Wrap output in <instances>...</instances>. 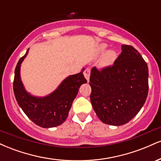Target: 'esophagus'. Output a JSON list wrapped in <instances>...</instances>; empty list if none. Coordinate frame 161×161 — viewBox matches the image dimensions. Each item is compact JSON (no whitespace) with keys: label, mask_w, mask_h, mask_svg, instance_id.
<instances>
[{"label":"esophagus","mask_w":161,"mask_h":161,"mask_svg":"<svg viewBox=\"0 0 161 161\" xmlns=\"http://www.w3.org/2000/svg\"><path fill=\"white\" fill-rule=\"evenodd\" d=\"M84 76L86 77L88 82H89V78H90V69L89 68H86L84 71Z\"/></svg>","instance_id":"obj_1"}]
</instances>
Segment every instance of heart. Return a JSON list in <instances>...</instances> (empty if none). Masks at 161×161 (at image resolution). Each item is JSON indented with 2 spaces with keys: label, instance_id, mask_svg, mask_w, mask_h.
I'll return each mask as SVG.
<instances>
[{
  "label": "heart",
  "instance_id": "obj_1",
  "mask_svg": "<svg viewBox=\"0 0 161 161\" xmlns=\"http://www.w3.org/2000/svg\"><path fill=\"white\" fill-rule=\"evenodd\" d=\"M107 51V45L104 44H102L98 47L97 51L99 53H104ZM116 59V53L113 50L107 51L105 53L102 58V61H101V66L102 67H108V66H112L114 63L115 62Z\"/></svg>",
  "mask_w": 161,
  "mask_h": 161
}]
</instances>
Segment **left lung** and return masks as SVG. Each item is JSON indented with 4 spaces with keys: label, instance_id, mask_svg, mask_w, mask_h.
I'll list each match as a JSON object with an SVG mask.
<instances>
[{
    "label": "left lung",
    "instance_id": "left-lung-1",
    "mask_svg": "<svg viewBox=\"0 0 161 161\" xmlns=\"http://www.w3.org/2000/svg\"><path fill=\"white\" fill-rule=\"evenodd\" d=\"M90 100L101 122L122 125L140 111L148 93V68L137 50L123 45L122 52L112 66L90 75Z\"/></svg>",
    "mask_w": 161,
    "mask_h": 161
}]
</instances>
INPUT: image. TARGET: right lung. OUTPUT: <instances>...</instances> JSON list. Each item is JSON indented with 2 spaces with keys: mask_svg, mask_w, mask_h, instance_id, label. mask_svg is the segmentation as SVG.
Masks as SVG:
<instances>
[{
  "mask_svg": "<svg viewBox=\"0 0 161 161\" xmlns=\"http://www.w3.org/2000/svg\"><path fill=\"white\" fill-rule=\"evenodd\" d=\"M29 50L19 59L15 69L14 95L18 104L29 119L42 128H52L61 125L67 118L73 101L82 84L87 82L83 68L79 73L67 76L49 95L38 97L25 90L20 76V68Z\"/></svg>",
  "mask_w": 161,
  "mask_h": 161,
  "instance_id": "right-lung-1",
  "label": "right lung"
}]
</instances>
